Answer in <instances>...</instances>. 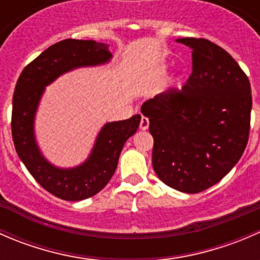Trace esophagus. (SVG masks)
I'll use <instances>...</instances> for the list:
<instances>
[{
  "label": "esophagus",
  "mask_w": 260,
  "mask_h": 260,
  "mask_svg": "<svg viewBox=\"0 0 260 260\" xmlns=\"http://www.w3.org/2000/svg\"><path fill=\"white\" fill-rule=\"evenodd\" d=\"M148 127H149L148 118H147V117L141 118V123H140V128H141V129L147 131V129H148Z\"/></svg>",
  "instance_id": "34e87169"
}]
</instances>
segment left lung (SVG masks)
<instances>
[{"instance_id": "8db88e82", "label": "left lung", "mask_w": 260, "mask_h": 260, "mask_svg": "<svg viewBox=\"0 0 260 260\" xmlns=\"http://www.w3.org/2000/svg\"><path fill=\"white\" fill-rule=\"evenodd\" d=\"M192 50V73L182 90L143 103L153 137L152 166L175 190L198 193L219 182L242 157L249 138L248 77L224 49L205 39L182 38Z\"/></svg>"}]
</instances>
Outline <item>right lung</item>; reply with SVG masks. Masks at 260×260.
<instances>
[{"label": "right lung", "mask_w": 260, "mask_h": 260, "mask_svg": "<svg viewBox=\"0 0 260 260\" xmlns=\"http://www.w3.org/2000/svg\"><path fill=\"white\" fill-rule=\"evenodd\" d=\"M108 44L67 39L41 52L21 73L12 99V138L16 152L32 177L50 193L67 201H80L98 193L117 169L125 141L140 125L141 115L108 122L101 128L88 158L75 167H57L41 152L35 118L45 88L74 69L108 64Z\"/></svg>", "instance_id": "right-lung-1"}]
</instances>
